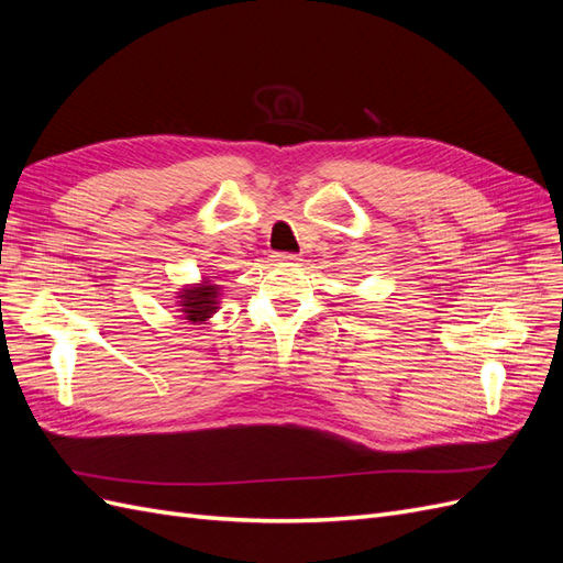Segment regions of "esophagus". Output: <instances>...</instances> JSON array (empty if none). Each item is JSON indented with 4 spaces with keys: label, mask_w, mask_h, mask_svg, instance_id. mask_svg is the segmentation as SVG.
Here are the masks:
<instances>
[{
    "label": "esophagus",
    "mask_w": 563,
    "mask_h": 563,
    "mask_svg": "<svg viewBox=\"0 0 563 563\" xmlns=\"http://www.w3.org/2000/svg\"><path fill=\"white\" fill-rule=\"evenodd\" d=\"M277 263H298V253H275Z\"/></svg>",
    "instance_id": "34e87169"
}]
</instances>
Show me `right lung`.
<instances>
[{"label":"right lung","instance_id":"obj_1","mask_svg":"<svg viewBox=\"0 0 563 563\" xmlns=\"http://www.w3.org/2000/svg\"><path fill=\"white\" fill-rule=\"evenodd\" d=\"M218 300H220V286L211 284V279L185 286L178 291V308L183 317L192 323L207 321L218 310Z\"/></svg>","mask_w":563,"mask_h":563}]
</instances>
